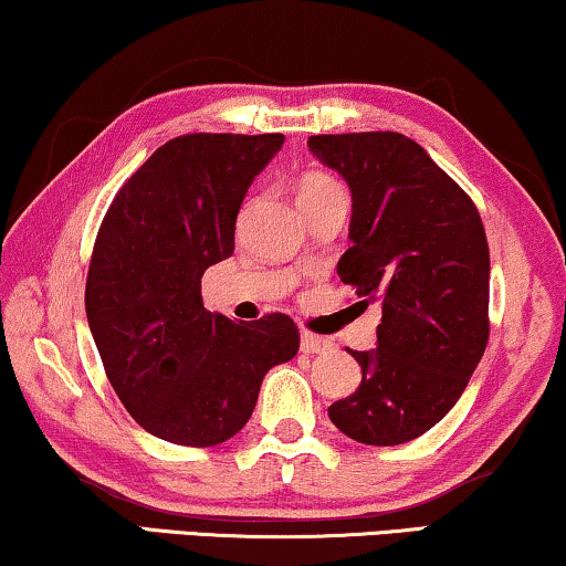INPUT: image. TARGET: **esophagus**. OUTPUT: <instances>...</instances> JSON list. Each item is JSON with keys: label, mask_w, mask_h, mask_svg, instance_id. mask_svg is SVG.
I'll list each match as a JSON object with an SVG mask.
<instances>
[{"label": "esophagus", "mask_w": 566, "mask_h": 566, "mask_svg": "<svg viewBox=\"0 0 566 566\" xmlns=\"http://www.w3.org/2000/svg\"><path fill=\"white\" fill-rule=\"evenodd\" d=\"M329 347H332V339L318 337V334H308V332L301 334V352H306V355H316V352H326Z\"/></svg>", "instance_id": "obj_1"}]
</instances>
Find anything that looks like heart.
I'll return each instance as SVG.
<instances>
[{"label":"heart","mask_w":566,"mask_h":566,"mask_svg":"<svg viewBox=\"0 0 566 566\" xmlns=\"http://www.w3.org/2000/svg\"><path fill=\"white\" fill-rule=\"evenodd\" d=\"M326 188H337V184H334L332 178L324 176V174H306L301 178L298 196H311V193L326 191Z\"/></svg>","instance_id":"obj_1"}]
</instances>
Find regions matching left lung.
Wrapping results in <instances>:
<instances>
[{
    "instance_id": "8db88e82",
    "label": "left lung",
    "mask_w": 566,
    "mask_h": 566,
    "mask_svg": "<svg viewBox=\"0 0 566 566\" xmlns=\"http://www.w3.org/2000/svg\"><path fill=\"white\" fill-rule=\"evenodd\" d=\"M308 150L352 193L337 273L380 301L378 347L329 419L359 444L396 447L452 411L488 347L490 252L482 219L419 143L398 133L314 135Z\"/></svg>"
}]
</instances>
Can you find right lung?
<instances>
[{
	"label": "right lung",
	"mask_w": 566,
	"mask_h": 566,
	"mask_svg": "<svg viewBox=\"0 0 566 566\" xmlns=\"http://www.w3.org/2000/svg\"><path fill=\"white\" fill-rule=\"evenodd\" d=\"M283 135H184L119 188L86 277L88 329L129 416L181 447L232 439L270 367L298 352L283 314L234 324L201 301L203 270L232 258L250 184Z\"/></svg>",
	"instance_id": "right-lung-1"
}]
</instances>
